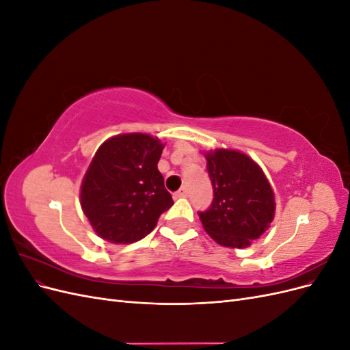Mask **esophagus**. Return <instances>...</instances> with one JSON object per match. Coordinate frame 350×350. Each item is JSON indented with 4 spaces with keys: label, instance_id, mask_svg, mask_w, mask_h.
Segmentation results:
<instances>
[{
    "label": "esophagus",
    "instance_id": "obj_1",
    "mask_svg": "<svg viewBox=\"0 0 350 350\" xmlns=\"http://www.w3.org/2000/svg\"><path fill=\"white\" fill-rule=\"evenodd\" d=\"M188 196V188L187 187H181L175 193V197H187Z\"/></svg>",
    "mask_w": 350,
    "mask_h": 350
}]
</instances>
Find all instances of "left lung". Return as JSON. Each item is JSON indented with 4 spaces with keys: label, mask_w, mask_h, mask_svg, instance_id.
<instances>
[{
    "label": "left lung",
    "mask_w": 350,
    "mask_h": 350,
    "mask_svg": "<svg viewBox=\"0 0 350 350\" xmlns=\"http://www.w3.org/2000/svg\"><path fill=\"white\" fill-rule=\"evenodd\" d=\"M213 201L198 211L204 230L219 245L247 248L270 228L274 193L261 167L245 153L216 149L206 153Z\"/></svg>",
    "instance_id": "obj_1"
}]
</instances>
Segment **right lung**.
I'll use <instances>...</instances> for the list:
<instances>
[{"instance_id": "right-lung-1", "label": "right lung", "mask_w": 350, "mask_h": 350, "mask_svg": "<svg viewBox=\"0 0 350 350\" xmlns=\"http://www.w3.org/2000/svg\"><path fill=\"white\" fill-rule=\"evenodd\" d=\"M163 144L149 134L111 137L92 159L81 183L80 203L96 234L113 243H131L154 229L172 207L159 172Z\"/></svg>"}]
</instances>
